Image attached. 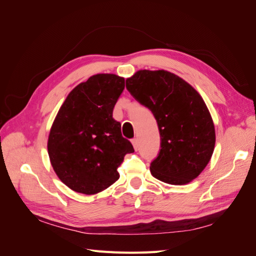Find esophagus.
Masks as SVG:
<instances>
[{"mask_svg": "<svg viewBox=\"0 0 256 256\" xmlns=\"http://www.w3.org/2000/svg\"><path fill=\"white\" fill-rule=\"evenodd\" d=\"M131 143H132V145H134V150H138V140H136V138H132V140H131Z\"/></svg>", "mask_w": 256, "mask_h": 256, "instance_id": "obj_1", "label": "esophagus"}]
</instances>
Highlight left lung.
<instances>
[{"instance_id": "8db88e82", "label": "left lung", "mask_w": 256, "mask_h": 256, "mask_svg": "<svg viewBox=\"0 0 256 256\" xmlns=\"http://www.w3.org/2000/svg\"><path fill=\"white\" fill-rule=\"evenodd\" d=\"M126 88L158 124L161 148L150 164L152 175L171 184L196 178L216 143L214 122L203 98L189 83L166 70H138L126 80Z\"/></svg>"}]
</instances>
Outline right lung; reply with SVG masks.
<instances>
[{"mask_svg":"<svg viewBox=\"0 0 256 256\" xmlns=\"http://www.w3.org/2000/svg\"><path fill=\"white\" fill-rule=\"evenodd\" d=\"M125 79L99 74L67 96L50 130L48 154L54 172L72 190L95 194L120 178L118 168L134 146L122 136L113 109Z\"/></svg>","mask_w":256,"mask_h":256,"instance_id":"add662e5","label":"right lung"}]
</instances>
